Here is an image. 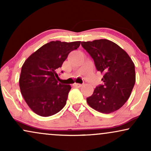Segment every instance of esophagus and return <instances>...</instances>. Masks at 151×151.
I'll list each match as a JSON object with an SVG mask.
<instances>
[{
	"mask_svg": "<svg viewBox=\"0 0 151 151\" xmlns=\"http://www.w3.org/2000/svg\"><path fill=\"white\" fill-rule=\"evenodd\" d=\"M73 85H74V86H75L76 87H81L83 85L80 84V83H75V84H74Z\"/></svg>",
	"mask_w": 151,
	"mask_h": 151,
	"instance_id": "1",
	"label": "esophagus"
}]
</instances>
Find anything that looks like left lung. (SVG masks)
<instances>
[{"instance_id": "8db88e82", "label": "left lung", "mask_w": 151, "mask_h": 151, "mask_svg": "<svg viewBox=\"0 0 151 151\" xmlns=\"http://www.w3.org/2000/svg\"><path fill=\"white\" fill-rule=\"evenodd\" d=\"M81 45L94 61L96 68L104 74L92 96L87 98L90 107L102 113L120 109L129 99L136 81L135 67L127 53L106 39L82 42Z\"/></svg>"}]
</instances>
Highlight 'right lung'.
<instances>
[{
    "label": "right lung",
    "instance_id": "add662e5",
    "mask_svg": "<svg viewBox=\"0 0 151 151\" xmlns=\"http://www.w3.org/2000/svg\"><path fill=\"white\" fill-rule=\"evenodd\" d=\"M81 41H51L25 61L19 76V87L30 109L42 117L51 116L65 106L71 87L57 81V70ZM63 73V71H61Z\"/></svg>",
    "mask_w": 151,
    "mask_h": 151
}]
</instances>
